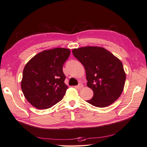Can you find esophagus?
<instances>
[{
    "mask_svg": "<svg viewBox=\"0 0 147 147\" xmlns=\"http://www.w3.org/2000/svg\"><path fill=\"white\" fill-rule=\"evenodd\" d=\"M83 87V84H82V83H80L78 85H77V86H75V88H77V89H79V90H80L81 88H82Z\"/></svg>",
    "mask_w": 147,
    "mask_h": 147,
    "instance_id": "obj_1",
    "label": "esophagus"
}]
</instances>
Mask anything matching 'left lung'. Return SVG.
<instances>
[{"mask_svg": "<svg viewBox=\"0 0 147 147\" xmlns=\"http://www.w3.org/2000/svg\"><path fill=\"white\" fill-rule=\"evenodd\" d=\"M72 53L83 65L87 86L94 92L92 98L86 102L97 107H105L117 100L126 77L121 61L100 47L75 48Z\"/></svg>", "mask_w": 147, "mask_h": 147, "instance_id": "left-lung-1", "label": "left lung"}]
</instances>
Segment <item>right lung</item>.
<instances>
[{
  "instance_id": "right-lung-1",
  "label": "right lung",
  "mask_w": 147,
  "mask_h": 147,
  "mask_svg": "<svg viewBox=\"0 0 147 147\" xmlns=\"http://www.w3.org/2000/svg\"><path fill=\"white\" fill-rule=\"evenodd\" d=\"M70 54L69 49L64 48L44 50L26 64L21 90L34 107L47 109L63 99L68 89L63 67Z\"/></svg>"
}]
</instances>
